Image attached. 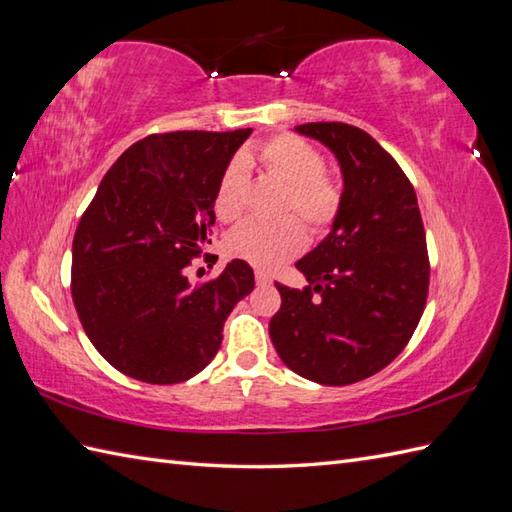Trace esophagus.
Returning <instances> with one entry per match:
<instances>
[{
    "label": "esophagus",
    "mask_w": 512,
    "mask_h": 512,
    "mask_svg": "<svg viewBox=\"0 0 512 512\" xmlns=\"http://www.w3.org/2000/svg\"><path fill=\"white\" fill-rule=\"evenodd\" d=\"M255 281H257V286H270V284H273V279H270L266 273H262V270H257V273H255Z\"/></svg>",
    "instance_id": "1"
}]
</instances>
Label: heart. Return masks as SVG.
I'll list each match as a JSON object with an SVG mask.
<instances>
[{"label":"heart","mask_w":512,"mask_h":512,"mask_svg":"<svg viewBox=\"0 0 512 512\" xmlns=\"http://www.w3.org/2000/svg\"><path fill=\"white\" fill-rule=\"evenodd\" d=\"M257 162L264 173L286 187L284 211H292L310 233H323L341 209V187L325 173L321 151L299 136L281 134L268 138L257 149ZM248 156L228 162L217 182L213 209L222 222H235L244 213L248 184ZM306 233L292 217L264 224L248 222L226 239L231 257L244 259L259 270H273L301 253Z\"/></svg>","instance_id":"heart-1"}]
</instances>
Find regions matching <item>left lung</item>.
I'll list each match as a JSON object with an SVG mask.
<instances>
[{
  "mask_svg": "<svg viewBox=\"0 0 512 512\" xmlns=\"http://www.w3.org/2000/svg\"><path fill=\"white\" fill-rule=\"evenodd\" d=\"M339 160L343 198L323 242L299 259L303 290L275 284L281 308L270 341L292 372L319 385H352L405 350L429 292L418 198L398 162L363 129L306 123Z\"/></svg>",
  "mask_w": 512,
  "mask_h": 512,
  "instance_id": "1",
  "label": "left lung"
}]
</instances>
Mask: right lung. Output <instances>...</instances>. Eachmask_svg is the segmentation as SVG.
Masks as SVG:
<instances>
[{
	"label": "right lung",
	"mask_w": 512,
	"mask_h": 512,
	"mask_svg": "<svg viewBox=\"0 0 512 512\" xmlns=\"http://www.w3.org/2000/svg\"><path fill=\"white\" fill-rule=\"evenodd\" d=\"M253 129L138 140L105 173L72 242V301L92 345L125 376L173 385L200 374L231 310L255 288L244 259L193 286L222 171Z\"/></svg>",
	"instance_id": "1"
}]
</instances>
